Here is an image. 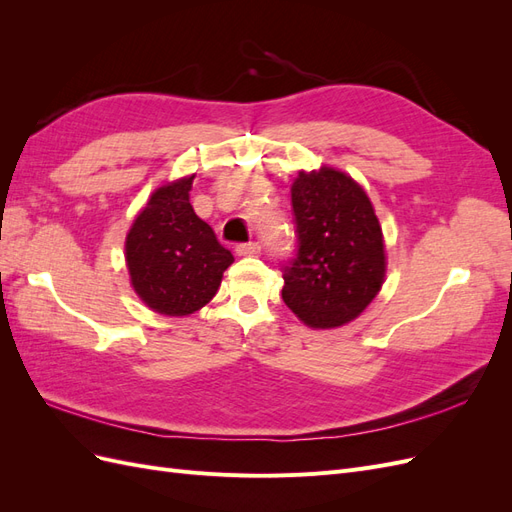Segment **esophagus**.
<instances>
[{"instance_id":"34e87169","label":"esophagus","mask_w":512,"mask_h":512,"mask_svg":"<svg viewBox=\"0 0 512 512\" xmlns=\"http://www.w3.org/2000/svg\"><path fill=\"white\" fill-rule=\"evenodd\" d=\"M260 252V243L258 241H247V243H239L237 245V254L239 256H254Z\"/></svg>"}]
</instances>
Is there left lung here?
Returning <instances> with one entry per match:
<instances>
[{
    "mask_svg": "<svg viewBox=\"0 0 512 512\" xmlns=\"http://www.w3.org/2000/svg\"><path fill=\"white\" fill-rule=\"evenodd\" d=\"M290 194L297 256L284 265L282 299L307 327H342L382 288L380 222L365 190L342 170H301Z\"/></svg>",
    "mask_w": 512,
    "mask_h": 512,
    "instance_id": "8db88e82",
    "label": "left lung"
}]
</instances>
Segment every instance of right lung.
Wrapping results in <instances>:
<instances>
[{
  "label": "right lung",
  "mask_w": 512,
  "mask_h": 512,
  "mask_svg": "<svg viewBox=\"0 0 512 512\" xmlns=\"http://www.w3.org/2000/svg\"><path fill=\"white\" fill-rule=\"evenodd\" d=\"M192 177L151 194L126 237V262L134 292L153 312L188 316L218 292L235 262L190 205Z\"/></svg>",
  "instance_id": "right-lung-1"
}]
</instances>
